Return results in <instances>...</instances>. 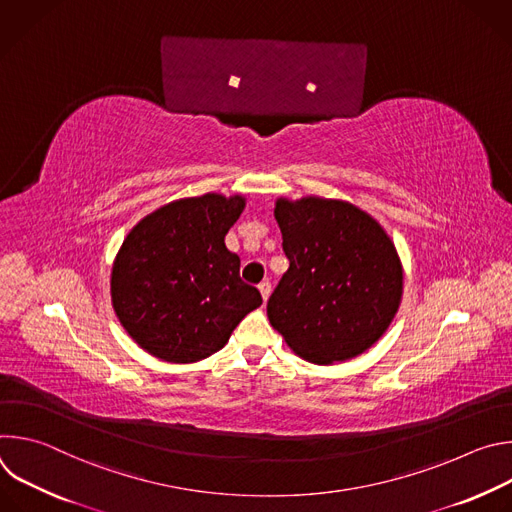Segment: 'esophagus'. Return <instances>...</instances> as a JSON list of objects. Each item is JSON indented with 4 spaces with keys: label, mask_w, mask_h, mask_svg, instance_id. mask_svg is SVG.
Returning <instances> with one entry per match:
<instances>
[{
    "label": "esophagus",
    "mask_w": 512,
    "mask_h": 512,
    "mask_svg": "<svg viewBox=\"0 0 512 512\" xmlns=\"http://www.w3.org/2000/svg\"><path fill=\"white\" fill-rule=\"evenodd\" d=\"M259 294H261L263 302H267V300H269V296H271V283H269V281L259 283Z\"/></svg>",
    "instance_id": "34e87169"
}]
</instances>
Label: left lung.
Returning a JSON list of instances; mask_svg holds the SVG:
<instances>
[{
  "instance_id": "1",
  "label": "left lung",
  "mask_w": 512,
  "mask_h": 512,
  "mask_svg": "<svg viewBox=\"0 0 512 512\" xmlns=\"http://www.w3.org/2000/svg\"><path fill=\"white\" fill-rule=\"evenodd\" d=\"M289 269L267 302L269 324L312 364L346 362L391 326L403 263L377 218L340 198H275Z\"/></svg>"
}]
</instances>
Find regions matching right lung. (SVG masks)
<instances>
[{"label":"right lung","instance_id":"1","mask_svg":"<svg viewBox=\"0 0 512 512\" xmlns=\"http://www.w3.org/2000/svg\"><path fill=\"white\" fill-rule=\"evenodd\" d=\"M245 204L243 194L178 198L125 235L111 265V304L139 348L174 364L204 360L261 306L225 245Z\"/></svg>","mask_w":512,"mask_h":512}]
</instances>
